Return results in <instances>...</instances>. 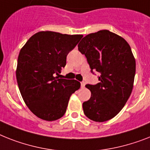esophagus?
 <instances>
[{
	"label": "esophagus",
	"mask_w": 150,
	"mask_h": 150,
	"mask_svg": "<svg viewBox=\"0 0 150 150\" xmlns=\"http://www.w3.org/2000/svg\"><path fill=\"white\" fill-rule=\"evenodd\" d=\"M81 87H84V86H85V83L84 82H81Z\"/></svg>",
	"instance_id": "34e87169"
}]
</instances>
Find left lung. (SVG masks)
I'll return each instance as SVG.
<instances>
[{"label": "left lung", "mask_w": 150, "mask_h": 150, "mask_svg": "<svg viewBox=\"0 0 150 150\" xmlns=\"http://www.w3.org/2000/svg\"><path fill=\"white\" fill-rule=\"evenodd\" d=\"M78 50L86 56L91 72L100 74V83L86 85L91 92L83 103L84 114L95 122L113 118L125 106L133 87L136 60L122 37L102 30L84 37Z\"/></svg>", "instance_id": "obj_1"}]
</instances>
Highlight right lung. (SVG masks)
<instances>
[{"label":"right lung","instance_id":"obj_1","mask_svg":"<svg viewBox=\"0 0 150 150\" xmlns=\"http://www.w3.org/2000/svg\"><path fill=\"white\" fill-rule=\"evenodd\" d=\"M83 35L40 31L28 40L20 51L16 77L20 92L30 110L47 121L66 112L70 96L80 87L76 80L59 79L67 56Z\"/></svg>","mask_w":150,"mask_h":150}]
</instances>
